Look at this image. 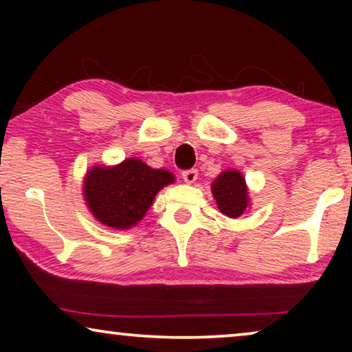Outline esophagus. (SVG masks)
I'll return each mask as SVG.
<instances>
[{
  "label": "esophagus",
  "instance_id": "34e87169",
  "mask_svg": "<svg viewBox=\"0 0 352 352\" xmlns=\"http://www.w3.org/2000/svg\"><path fill=\"white\" fill-rule=\"evenodd\" d=\"M197 176H199V171L197 170H187L182 173V179H184L186 184H194L197 181Z\"/></svg>",
  "mask_w": 352,
  "mask_h": 352
}]
</instances>
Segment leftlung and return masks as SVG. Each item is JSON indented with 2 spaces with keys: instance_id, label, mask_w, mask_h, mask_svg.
<instances>
[{
  "instance_id": "8db88e82",
  "label": "left lung",
  "mask_w": 352,
  "mask_h": 352,
  "mask_svg": "<svg viewBox=\"0 0 352 352\" xmlns=\"http://www.w3.org/2000/svg\"><path fill=\"white\" fill-rule=\"evenodd\" d=\"M211 194H213L221 213L232 219L240 218L252 206L245 177L242 173L234 168L223 171L211 182Z\"/></svg>"
}]
</instances>
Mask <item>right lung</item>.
I'll return each mask as SVG.
<instances>
[{"mask_svg":"<svg viewBox=\"0 0 352 352\" xmlns=\"http://www.w3.org/2000/svg\"><path fill=\"white\" fill-rule=\"evenodd\" d=\"M175 181L171 171L155 170L133 157L113 166H91L83 177V199L100 224L126 230L146 216L158 192Z\"/></svg>","mask_w":352,"mask_h":352,"instance_id":"add662e5","label":"right lung"}]
</instances>
